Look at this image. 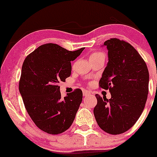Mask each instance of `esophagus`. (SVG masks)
Wrapping results in <instances>:
<instances>
[{
	"mask_svg": "<svg viewBox=\"0 0 157 157\" xmlns=\"http://www.w3.org/2000/svg\"><path fill=\"white\" fill-rule=\"evenodd\" d=\"M90 91H87V90H84V91H83V96H89L90 95Z\"/></svg>",
	"mask_w": 157,
	"mask_h": 157,
	"instance_id": "esophagus-1",
	"label": "esophagus"
}]
</instances>
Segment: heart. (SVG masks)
<instances>
[{
  "instance_id": "1",
  "label": "heart",
  "mask_w": 157,
  "mask_h": 157,
  "mask_svg": "<svg viewBox=\"0 0 157 157\" xmlns=\"http://www.w3.org/2000/svg\"><path fill=\"white\" fill-rule=\"evenodd\" d=\"M98 59H105L104 53H103L101 52H93L89 56L90 61H94V60Z\"/></svg>"
}]
</instances>
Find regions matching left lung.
<instances>
[{"mask_svg": "<svg viewBox=\"0 0 157 157\" xmlns=\"http://www.w3.org/2000/svg\"><path fill=\"white\" fill-rule=\"evenodd\" d=\"M109 62L99 81V87L109 90L111 97L96 94L94 109L99 127L110 134H120L134 125L144 109L149 93L147 64L128 43L113 38L104 42Z\"/></svg>", "mask_w": 157, "mask_h": 157, "instance_id": "1", "label": "left lung"}]
</instances>
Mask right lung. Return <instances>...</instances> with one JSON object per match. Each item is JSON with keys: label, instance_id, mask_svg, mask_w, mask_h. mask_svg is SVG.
I'll return each instance as SVG.
<instances>
[{"label": "right lung", "instance_id": "1", "mask_svg": "<svg viewBox=\"0 0 157 157\" xmlns=\"http://www.w3.org/2000/svg\"><path fill=\"white\" fill-rule=\"evenodd\" d=\"M84 48L70 51L57 44H46L28 55L23 62L19 91L30 117L48 134H59L67 130L82 101L81 89L63 98L58 84L71 76V61Z\"/></svg>", "mask_w": 157, "mask_h": 157}]
</instances>
